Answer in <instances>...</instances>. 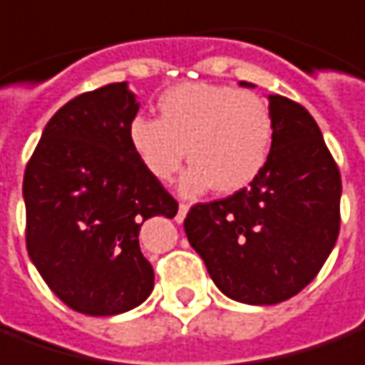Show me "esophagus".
Segmentation results:
<instances>
[{
	"label": "esophagus",
	"instance_id": "esophagus-1",
	"mask_svg": "<svg viewBox=\"0 0 365 365\" xmlns=\"http://www.w3.org/2000/svg\"><path fill=\"white\" fill-rule=\"evenodd\" d=\"M187 212H190V205H187V203H180V207H178V215H175L178 224H182L183 220H185Z\"/></svg>",
	"mask_w": 365,
	"mask_h": 365
}]
</instances>
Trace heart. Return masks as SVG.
<instances>
[{
    "label": "heart",
    "mask_w": 365,
    "mask_h": 365,
    "mask_svg": "<svg viewBox=\"0 0 365 365\" xmlns=\"http://www.w3.org/2000/svg\"><path fill=\"white\" fill-rule=\"evenodd\" d=\"M160 120L133 118L128 138L145 172L170 182L187 151L192 165L183 172L180 192L200 195L215 187L234 193L262 173L274 143V118L252 91L214 83H180L158 101Z\"/></svg>",
    "instance_id": "1"
}]
</instances>
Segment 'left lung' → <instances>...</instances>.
I'll list each match as a JSON object with an SVG mask.
<instances>
[{"mask_svg": "<svg viewBox=\"0 0 365 365\" xmlns=\"http://www.w3.org/2000/svg\"><path fill=\"white\" fill-rule=\"evenodd\" d=\"M267 101L274 143L266 168L234 195L193 205L183 222L217 289L250 306L299 294L339 234L341 180L318 123L292 99Z\"/></svg>", "mask_w": 365, "mask_h": 365, "instance_id": "left-lung-1", "label": "left lung"}]
</instances>
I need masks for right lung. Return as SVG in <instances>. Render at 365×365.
<instances>
[{"mask_svg": "<svg viewBox=\"0 0 365 365\" xmlns=\"http://www.w3.org/2000/svg\"><path fill=\"white\" fill-rule=\"evenodd\" d=\"M140 101L128 81L68 101L47 121L24 175L27 254L49 289L79 314L115 316L150 297L141 225L178 202L128 138Z\"/></svg>", "mask_w": 365, "mask_h": 365, "instance_id": "obj_1", "label": "right lung"}]
</instances>
